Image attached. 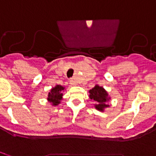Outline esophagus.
<instances>
[{"instance_id": "1", "label": "esophagus", "mask_w": 156, "mask_h": 156, "mask_svg": "<svg viewBox=\"0 0 156 156\" xmlns=\"http://www.w3.org/2000/svg\"><path fill=\"white\" fill-rule=\"evenodd\" d=\"M70 84L71 85V86H76V82L74 81V79H70Z\"/></svg>"}]
</instances>
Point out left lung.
Returning a JSON list of instances; mask_svg holds the SVG:
<instances>
[{
  "instance_id": "1",
  "label": "left lung",
  "mask_w": 156,
  "mask_h": 156,
  "mask_svg": "<svg viewBox=\"0 0 156 156\" xmlns=\"http://www.w3.org/2000/svg\"><path fill=\"white\" fill-rule=\"evenodd\" d=\"M89 98L96 103L94 106L97 110L100 112H104L105 108L109 107V104L107 103L109 101L110 97H108V93L104 88L99 86L98 85H96L93 89L89 90Z\"/></svg>"
}]
</instances>
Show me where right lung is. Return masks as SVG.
Returning <instances> with one entry per match:
<instances>
[{"label": "right lung", "mask_w": 156, "mask_h": 156, "mask_svg": "<svg viewBox=\"0 0 156 156\" xmlns=\"http://www.w3.org/2000/svg\"><path fill=\"white\" fill-rule=\"evenodd\" d=\"M64 89L65 88L60 85H56L55 87L50 90L47 100L48 102L52 104V106H57L58 104H60V101L63 98V93L64 91Z\"/></svg>", "instance_id": "right-lung-1"}]
</instances>
